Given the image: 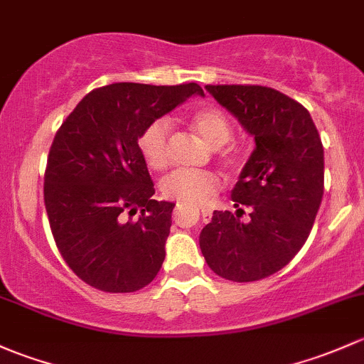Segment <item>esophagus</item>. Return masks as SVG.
I'll return each mask as SVG.
<instances>
[{
	"label": "esophagus",
	"instance_id": "1",
	"mask_svg": "<svg viewBox=\"0 0 364 364\" xmlns=\"http://www.w3.org/2000/svg\"><path fill=\"white\" fill-rule=\"evenodd\" d=\"M181 205H178V208H176V211H174V214H178L179 211H181ZM202 218H204V220L205 221H208V220H211V211H209V209H202Z\"/></svg>",
	"mask_w": 364,
	"mask_h": 364
}]
</instances>
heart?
<instances>
[{
    "mask_svg": "<svg viewBox=\"0 0 364 364\" xmlns=\"http://www.w3.org/2000/svg\"><path fill=\"white\" fill-rule=\"evenodd\" d=\"M192 125L198 136L211 144L213 148L220 149L223 162L230 167L240 166L244 160V150L237 144H230L232 124L228 117L214 106L197 109L192 114ZM171 125L166 118H159L148 124L141 132L137 144L146 166L153 171H160L171 160ZM220 188V181L213 172L204 171H185L179 169L167 174L160 181V193L164 198L178 202L183 205H200L208 202Z\"/></svg>",
    "mask_w": 364,
    "mask_h": 364,
    "instance_id": "b5f03b06",
    "label": "heart"
}]
</instances>
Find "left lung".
Returning <instances> with one entry per match:
<instances>
[{"label":"left lung","mask_w":364,"mask_h":364,"mask_svg":"<svg viewBox=\"0 0 364 364\" xmlns=\"http://www.w3.org/2000/svg\"><path fill=\"white\" fill-rule=\"evenodd\" d=\"M255 137L232 198L237 214L214 211L200 232L209 269L233 282L265 279L288 265L312 230L324 190V151L311 113L262 85H205ZM242 207L250 221L240 222Z\"/></svg>","instance_id":"left-lung-1"}]
</instances>
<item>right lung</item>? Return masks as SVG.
Returning <instances> with one entry per match:
<instances>
[{
	"label": "right lung",
	"mask_w": 364,
	"mask_h": 364,
	"mask_svg": "<svg viewBox=\"0 0 364 364\" xmlns=\"http://www.w3.org/2000/svg\"><path fill=\"white\" fill-rule=\"evenodd\" d=\"M195 94L204 95L197 83H112L89 92L53 137L43 185L48 223L64 262L92 288L132 293L159 274L174 204L153 198L137 139Z\"/></svg>",
	"instance_id": "right-lung-1"
}]
</instances>
